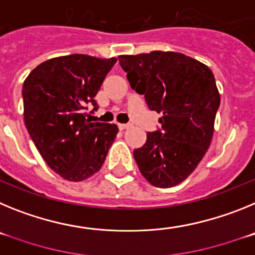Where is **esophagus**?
Instances as JSON below:
<instances>
[{"label": "esophagus", "instance_id": "1", "mask_svg": "<svg viewBox=\"0 0 255 255\" xmlns=\"http://www.w3.org/2000/svg\"><path fill=\"white\" fill-rule=\"evenodd\" d=\"M130 124H119V128H120V130H125L128 129V128H130Z\"/></svg>", "mask_w": 255, "mask_h": 255}]
</instances>
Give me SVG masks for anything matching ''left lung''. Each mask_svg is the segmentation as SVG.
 Returning a JSON list of instances; mask_svg holds the SVG:
<instances>
[{
	"label": "left lung",
	"instance_id": "8db88e82",
	"mask_svg": "<svg viewBox=\"0 0 255 255\" xmlns=\"http://www.w3.org/2000/svg\"><path fill=\"white\" fill-rule=\"evenodd\" d=\"M130 87L148 107L162 114L161 130L147 132L134 158L145 180L157 188L182 182L211 145L220 93L207 65L179 52L119 56Z\"/></svg>",
	"mask_w": 255,
	"mask_h": 255
}]
</instances>
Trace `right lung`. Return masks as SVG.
Masks as SVG:
<instances>
[{"label": "right lung", "instance_id": "right-lung-1", "mask_svg": "<svg viewBox=\"0 0 255 255\" xmlns=\"http://www.w3.org/2000/svg\"><path fill=\"white\" fill-rule=\"evenodd\" d=\"M117 58L69 55L38 65L22 85L24 121L46 163L67 181L101 170L119 128L85 119Z\"/></svg>", "mask_w": 255, "mask_h": 255}]
</instances>
